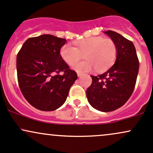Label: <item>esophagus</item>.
I'll return each instance as SVG.
<instances>
[{
  "label": "esophagus",
  "instance_id": "esophagus-1",
  "mask_svg": "<svg viewBox=\"0 0 153 153\" xmlns=\"http://www.w3.org/2000/svg\"><path fill=\"white\" fill-rule=\"evenodd\" d=\"M77 75H78V77H80V76H81V75H82L81 73H77Z\"/></svg>",
  "mask_w": 153,
  "mask_h": 153
}]
</instances>
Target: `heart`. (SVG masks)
<instances>
[{
  "mask_svg": "<svg viewBox=\"0 0 153 153\" xmlns=\"http://www.w3.org/2000/svg\"><path fill=\"white\" fill-rule=\"evenodd\" d=\"M75 46L65 45L60 49V56L69 65H73L82 57L86 61L74 65L73 69L78 73H86L95 68L96 71H106L114 62L117 50L112 40L102 36H92L75 42Z\"/></svg>",
  "mask_w": 153,
  "mask_h": 153,
  "instance_id": "1",
  "label": "heart"
}]
</instances>
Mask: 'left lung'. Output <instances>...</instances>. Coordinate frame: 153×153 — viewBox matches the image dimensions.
<instances>
[{
  "instance_id": "left-lung-1",
  "label": "left lung",
  "mask_w": 153,
  "mask_h": 153,
  "mask_svg": "<svg viewBox=\"0 0 153 153\" xmlns=\"http://www.w3.org/2000/svg\"><path fill=\"white\" fill-rule=\"evenodd\" d=\"M117 47L114 64L103 74L91 75L86 96L91 106L103 112L120 108L132 94L139 71V60L131 41L113 31H104Z\"/></svg>"
}]
</instances>
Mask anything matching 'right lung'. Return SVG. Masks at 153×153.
Instances as JSON below:
<instances>
[{
    "instance_id": "1",
    "label": "right lung",
    "mask_w": 153,
    "mask_h": 153,
    "mask_svg": "<svg viewBox=\"0 0 153 153\" xmlns=\"http://www.w3.org/2000/svg\"><path fill=\"white\" fill-rule=\"evenodd\" d=\"M67 40L51 34L29 38L17 54L18 82L23 96L32 106L50 111L65 102L76 73L60 56ZM60 71L63 75H59Z\"/></svg>"
}]
</instances>
